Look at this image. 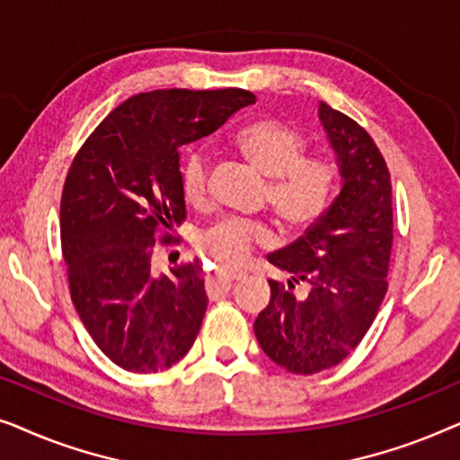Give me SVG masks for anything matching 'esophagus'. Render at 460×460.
<instances>
[{
    "mask_svg": "<svg viewBox=\"0 0 460 460\" xmlns=\"http://www.w3.org/2000/svg\"><path fill=\"white\" fill-rule=\"evenodd\" d=\"M217 274L224 276L226 280H243V279H247V274L241 272V270H230V268L217 270Z\"/></svg>",
    "mask_w": 460,
    "mask_h": 460,
    "instance_id": "34e87169",
    "label": "esophagus"
}]
</instances>
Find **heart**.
Returning <instances> with one entry per match:
<instances>
[{
	"instance_id": "b5f03b06",
	"label": "heart",
	"mask_w": 460,
	"mask_h": 460,
	"mask_svg": "<svg viewBox=\"0 0 460 460\" xmlns=\"http://www.w3.org/2000/svg\"><path fill=\"white\" fill-rule=\"evenodd\" d=\"M238 150L257 172L270 178L268 200L287 228L299 230L329 209L337 188L335 163L323 156H304L305 137L279 119H257L234 137ZM209 163L203 150H190L180 169L181 192L190 203L207 197ZM268 241L261 224L243 217H224L199 238L200 249L219 263L236 266L249 249Z\"/></svg>"
}]
</instances>
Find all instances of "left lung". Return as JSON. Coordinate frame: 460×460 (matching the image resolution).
<instances>
[{"instance_id": "obj_1", "label": "left lung", "mask_w": 460, "mask_h": 460, "mask_svg": "<svg viewBox=\"0 0 460 460\" xmlns=\"http://www.w3.org/2000/svg\"><path fill=\"white\" fill-rule=\"evenodd\" d=\"M318 119L341 190L304 236L268 255L291 279L268 280L253 326L263 354L295 375L337 367L362 341L387 293L394 241L392 181L373 137L324 102Z\"/></svg>"}]
</instances>
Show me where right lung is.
I'll return each mask as SVG.
<instances>
[{
	"instance_id": "add662e5",
	"label": "right lung",
	"mask_w": 460,
	"mask_h": 460,
	"mask_svg": "<svg viewBox=\"0 0 460 460\" xmlns=\"http://www.w3.org/2000/svg\"><path fill=\"white\" fill-rule=\"evenodd\" d=\"M247 90H156L125 100L87 137L60 203L71 299L93 341L129 373L192 348L207 310L199 260L153 272L156 241L186 217L180 148L253 104Z\"/></svg>"
}]
</instances>
